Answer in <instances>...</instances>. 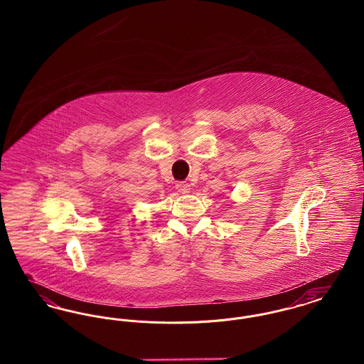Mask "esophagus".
Listing matches in <instances>:
<instances>
[{"label": "esophagus", "instance_id": "34e87169", "mask_svg": "<svg viewBox=\"0 0 364 364\" xmlns=\"http://www.w3.org/2000/svg\"><path fill=\"white\" fill-rule=\"evenodd\" d=\"M176 190L178 191L180 193H188V192H191V186L188 183L181 181V183L176 184Z\"/></svg>", "mask_w": 364, "mask_h": 364}]
</instances>
